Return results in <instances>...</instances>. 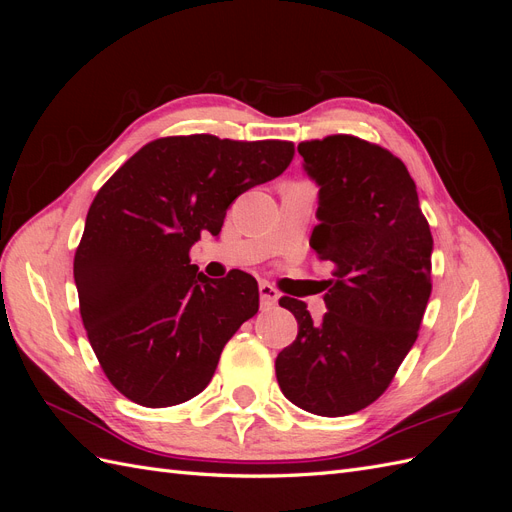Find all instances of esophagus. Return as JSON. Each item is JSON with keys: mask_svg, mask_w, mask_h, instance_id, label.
<instances>
[{"mask_svg": "<svg viewBox=\"0 0 512 512\" xmlns=\"http://www.w3.org/2000/svg\"><path fill=\"white\" fill-rule=\"evenodd\" d=\"M260 305L262 309H271L277 305V299H280V292H277L271 284H260Z\"/></svg>", "mask_w": 512, "mask_h": 512, "instance_id": "1", "label": "esophagus"}]
</instances>
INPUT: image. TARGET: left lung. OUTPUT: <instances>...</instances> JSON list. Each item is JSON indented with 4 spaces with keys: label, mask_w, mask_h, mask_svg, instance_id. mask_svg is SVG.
I'll list each match as a JSON object with an SVG mask.
<instances>
[{
    "label": "left lung",
    "mask_w": 512,
    "mask_h": 512,
    "mask_svg": "<svg viewBox=\"0 0 512 512\" xmlns=\"http://www.w3.org/2000/svg\"><path fill=\"white\" fill-rule=\"evenodd\" d=\"M303 170L318 185L309 245L335 265L327 314L282 297L299 333L275 359L286 399L318 416H346L386 391L416 342L431 294L433 239L416 183L391 151L335 134L301 143Z\"/></svg>",
    "instance_id": "left-lung-1"
}]
</instances>
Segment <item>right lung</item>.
I'll list each match as a JSON object with an SVG mask.
<instances>
[{"instance_id": "1", "label": "right lung", "mask_w": 512, "mask_h": 512, "mask_svg": "<svg viewBox=\"0 0 512 512\" xmlns=\"http://www.w3.org/2000/svg\"><path fill=\"white\" fill-rule=\"evenodd\" d=\"M292 156L286 141L168 136L96 194L74 282L89 344L134 404L168 408L205 391L228 339L258 312L250 273L211 280L190 265V247L203 230L218 237L235 198L280 177Z\"/></svg>"}]
</instances>
